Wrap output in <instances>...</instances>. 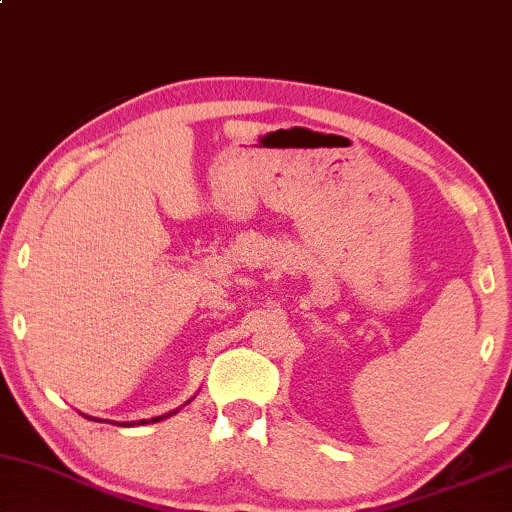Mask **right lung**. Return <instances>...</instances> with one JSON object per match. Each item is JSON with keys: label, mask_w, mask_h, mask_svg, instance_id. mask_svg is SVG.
<instances>
[{"label": "right lung", "mask_w": 512, "mask_h": 512, "mask_svg": "<svg viewBox=\"0 0 512 512\" xmlns=\"http://www.w3.org/2000/svg\"><path fill=\"white\" fill-rule=\"evenodd\" d=\"M192 400V398H190ZM190 400H187V403H190ZM180 410V407H178ZM178 410H174V412H169V414H162V416H155V419H151V421H146V419H141V421H125V423H119V426H144V423H157V421H162V419H167V416H171V414H176ZM86 416V414H84ZM86 419H91V416H86ZM93 421H98V419H93Z\"/></svg>", "instance_id": "add662e5"}]
</instances>
